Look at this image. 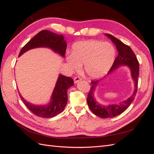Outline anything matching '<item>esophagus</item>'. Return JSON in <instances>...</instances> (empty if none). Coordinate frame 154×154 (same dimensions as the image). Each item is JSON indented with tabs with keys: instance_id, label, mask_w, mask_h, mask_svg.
Here are the masks:
<instances>
[{
	"instance_id": "esophagus-1",
	"label": "esophagus",
	"mask_w": 154,
	"mask_h": 154,
	"mask_svg": "<svg viewBox=\"0 0 154 154\" xmlns=\"http://www.w3.org/2000/svg\"><path fill=\"white\" fill-rule=\"evenodd\" d=\"M82 80V78L80 77L79 76H76L75 78H74V83H78L79 82H80Z\"/></svg>"
}]
</instances>
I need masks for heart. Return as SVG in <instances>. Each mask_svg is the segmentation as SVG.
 I'll list each match as a JSON object with an SVG mask.
<instances>
[{
  "label": "heart",
  "mask_w": 154,
  "mask_h": 154,
  "mask_svg": "<svg viewBox=\"0 0 154 154\" xmlns=\"http://www.w3.org/2000/svg\"><path fill=\"white\" fill-rule=\"evenodd\" d=\"M115 50L109 42L97 40L79 41L72 45V54L67 57L72 70L78 71L84 63V72L91 79L99 78L109 71L114 61Z\"/></svg>",
  "instance_id": "obj_1"
}]
</instances>
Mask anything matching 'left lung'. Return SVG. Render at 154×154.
Segmentation results:
<instances>
[{
    "mask_svg": "<svg viewBox=\"0 0 154 154\" xmlns=\"http://www.w3.org/2000/svg\"><path fill=\"white\" fill-rule=\"evenodd\" d=\"M116 45L118 50V57L115 59L112 66L108 74L112 72L122 66H127L131 71V76L134 82V90L131 96L119 104H111L109 105H101L96 101L94 93L99 81H92L91 87L87 96V104L91 110L98 117L102 118H110L116 117L127 110L129 105L134 101L137 90V79L139 73V66L138 60L132 49L125 44L122 41L117 39L110 34H105Z\"/></svg>",
    "mask_w": 154,
    "mask_h": 154,
    "instance_id": "obj_1",
    "label": "left lung"
}]
</instances>
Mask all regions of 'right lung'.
I'll return each mask as SVG.
<instances>
[{"label":"right lung","mask_w":154,"mask_h":154,"mask_svg":"<svg viewBox=\"0 0 154 154\" xmlns=\"http://www.w3.org/2000/svg\"><path fill=\"white\" fill-rule=\"evenodd\" d=\"M37 48H48L65 57L67 48L66 41L62 35H57L48 30H42L31 39L19 53V57L29 49ZM74 85L72 78L60 74L53 90L51 101L45 105H35L30 103L19 95L22 101L28 109L36 116L44 118H51L61 113L67 103V90Z\"/></svg>","instance_id":"obj_1"}]
</instances>
